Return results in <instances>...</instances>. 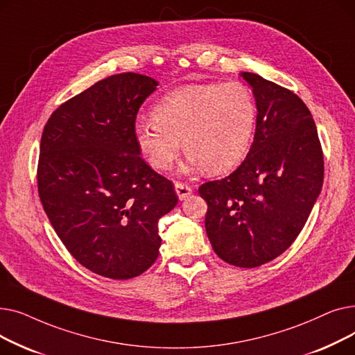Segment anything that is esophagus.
I'll return each instance as SVG.
<instances>
[{"label":"esophagus","mask_w":355,"mask_h":355,"mask_svg":"<svg viewBox=\"0 0 355 355\" xmlns=\"http://www.w3.org/2000/svg\"><path fill=\"white\" fill-rule=\"evenodd\" d=\"M174 187H175V193L180 200H185L193 193V189L190 187V185L184 184V182H175Z\"/></svg>","instance_id":"1"}]
</instances>
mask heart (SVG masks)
Masks as SVG:
<instances>
[{
    "instance_id": "b5f03b06",
    "label": "heart",
    "mask_w": 355,
    "mask_h": 355,
    "mask_svg": "<svg viewBox=\"0 0 355 355\" xmlns=\"http://www.w3.org/2000/svg\"><path fill=\"white\" fill-rule=\"evenodd\" d=\"M153 119H141L134 128L138 149L153 168L170 170L182 141L190 171L206 166L218 174L248 157L257 107L249 87L239 82L189 85L159 99Z\"/></svg>"
}]
</instances>
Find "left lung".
<instances>
[{
  "label": "left lung",
  "mask_w": 355,
  "mask_h": 355,
  "mask_svg": "<svg viewBox=\"0 0 355 355\" xmlns=\"http://www.w3.org/2000/svg\"><path fill=\"white\" fill-rule=\"evenodd\" d=\"M257 107L250 151L229 177L198 189L207 201L206 232L216 254L257 268L282 254L304 229L324 182L315 122L293 92L256 73H240Z\"/></svg>",
  "instance_id": "8db88e82"
}]
</instances>
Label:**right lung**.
I'll return each instance as SVG.
<instances>
[{"instance_id":"add662e5","label":"right lung","mask_w":355,"mask_h":355,"mask_svg":"<svg viewBox=\"0 0 355 355\" xmlns=\"http://www.w3.org/2000/svg\"><path fill=\"white\" fill-rule=\"evenodd\" d=\"M157 86L130 71L106 78L55 109L40 142L37 184L54 232L80 265L118 281L153 266L158 220L178 202L135 142L137 114Z\"/></svg>"}]
</instances>
